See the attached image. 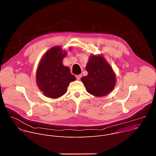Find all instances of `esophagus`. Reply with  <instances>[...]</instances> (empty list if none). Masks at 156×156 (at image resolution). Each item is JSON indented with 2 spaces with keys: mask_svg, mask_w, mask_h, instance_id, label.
Masks as SVG:
<instances>
[{
  "mask_svg": "<svg viewBox=\"0 0 156 156\" xmlns=\"http://www.w3.org/2000/svg\"><path fill=\"white\" fill-rule=\"evenodd\" d=\"M75 76H76V78L77 80H80L81 78L82 77V75H81V74H80V75H76Z\"/></svg>",
  "mask_w": 156,
  "mask_h": 156,
  "instance_id": "obj_1",
  "label": "esophagus"
}]
</instances>
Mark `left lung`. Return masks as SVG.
<instances>
[{"mask_svg": "<svg viewBox=\"0 0 156 156\" xmlns=\"http://www.w3.org/2000/svg\"><path fill=\"white\" fill-rule=\"evenodd\" d=\"M88 75L81 78L86 91L95 96H103L114 88L115 75L111 66L101 56L92 55L87 63Z\"/></svg>", "mask_w": 156, "mask_h": 156, "instance_id": "8db88e82", "label": "left lung"}]
</instances>
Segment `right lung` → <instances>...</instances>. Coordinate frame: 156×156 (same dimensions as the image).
Listing matches in <instances>:
<instances>
[{"instance_id": "right-lung-1", "label": "right lung", "mask_w": 156, "mask_h": 156, "mask_svg": "<svg viewBox=\"0 0 156 156\" xmlns=\"http://www.w3.org/2000/svg\"><path fill=\"white\" fill-rule=\"evenodd\" d=\"M66 55L60 47L49 49L42 58L36 73V82L39 90L46 96L58 98L66 92L69 83L76 78L67 66L63 65Z\"/></svg>"}]
</instances>
